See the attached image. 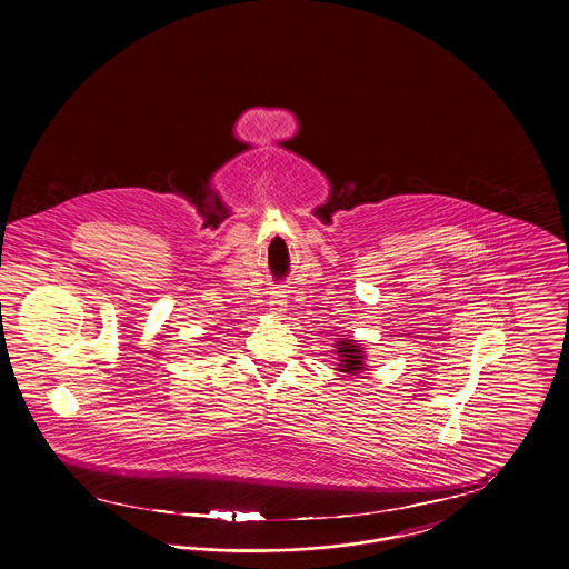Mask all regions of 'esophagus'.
<instances>
[{"label":"esophagus","instance_id":"obj_1","mask_svg":"<svg viewBox=\"0 0 569 569\" xmlns=\"http://www.w3.org/2000/svg\"><path fill=\"white\" fill-rule=\"evenodd\" d=\"M286 307H288L286 292L272 290L271 298H269V309H271V313H274V316H283V313H286Z\"/></svg>","mask_w":569,"mask_h":569}]
</instances>
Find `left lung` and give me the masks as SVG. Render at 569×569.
Masks as SVG:
<instances>
[{
    "mask_svg": "<svg viewBox=\"0 0 569 569\" xmlns=\"http://www.w3.org/2000/svg\"><path fill=\"white\" fill-rule=\"evenodd\" d=\"M337 356H339V369L341 373H348V376H358L360 371H365V353L360 343H356L352 339H343V341H337Z\"/></svg>",
    "mask_w": 569,
    "mask_h": 569,
    "instance_id": "left-lung-1",
    "label": "left lung"
}]
</instances>
